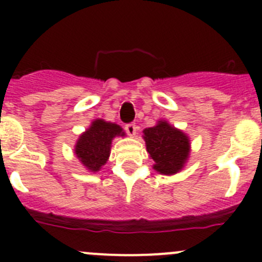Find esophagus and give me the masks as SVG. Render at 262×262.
<instances>
[{
	"label": "esophagus",
	"mask_w": 262,
	"mask_h": 262,
	"mask_svg": "<svg viewBox=\"0 0 262 262\" xmlns=\"http://www.w3.org/2000/svg\"><path fill=\"white\" fill-rule=\"evenodd\" d=\"M125 130H126V133L129 134V136L130 137H134L137 134V125L136 124H126L125 125Z\"/></svg>",
	"instance_id": "1"
}]
</instances>
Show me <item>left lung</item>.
I'll return each mask as SVG.
<instances>
[{
  "label": "left lung",
  "mask_w": 262,
  "mask_h": 262,
  "mask_svg": "<svg viewBox=\"0 0 262 262\" xmlns=\"http://www.w3.org/2000/svg\"><path fill=\"white\" fill-rule=\"evenodd\" d=\"M146 149L153 160V170L161 175L180 172L190 157L191 143L185 132L171 125L167 120H157L152 128L143 130Z\"/></svg>",
  "instance_id": "1"
}]
</instances>
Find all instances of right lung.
<instances>
[{
    "instance_id": "right-lung-1",
    "label": "right lung",
    "mask_w": 262,
    "mask_h": 262,
    "mask_svg": "<svg viewBox=\"0 0 262 262\" xmlns=\"http://www.w3.org/2000/svg\"><path fill=\"white\" fill-rule=\"evenodd\" d=\"M116 137H125L120 125L104 119H95L76 142V157L86 170L97 172L109 160L113 139Z\"/></svg>"
}]
</instances>
